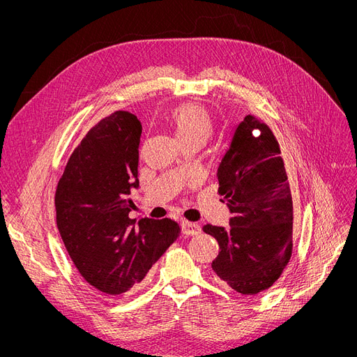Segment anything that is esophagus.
Instances as JSON below:
<instances>
[{
  "label": "esophagus",
  "instance_id": "obj_1",
  "mask_svg": "<svg viewBox=\"0 0 357 357\" xmlns=\"http://www.w3.org/2000/svg\"><path fill=\"white\" fill-rule=\"evenodd\" d=\"M183 231H185V234H188V236H197V234L201 233V226L197 222L185 221L183 222Z\"/></svg>",
  "mask_w": 357,
  "mask_h": 357
}]
</instances>
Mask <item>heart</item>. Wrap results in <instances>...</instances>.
Here are the masks:
<instances>
[{
	"mask_svg": "<svg viewBox=\"0 0 357 357\" xmlns=\"http://www.w3.org/2000/svg\"><path fill=\"white\" fill-rule=\"evenodd\" d=\"M167 120L183 146H202L214 131L213 112L197 102H183L169 109Z\"/></svg>",
	"mask_w": 357,
	"mask_h": 357,
	"instance_id": "obj_1",
	"label": "heart"
}]
</instances>
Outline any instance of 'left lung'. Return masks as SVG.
Instances as JSON below:
<instances>
[{
    "label": "left lung",
    "mask_w": 357,
    "mask_h": 357,
    "mask_svg": "<svg viewBox=\"0 0 357 357\" xmlns=\"http://www.w3.org/2000/svg\"><path fill=\"white\" fill-rule=\"evenodd\" d=\"M218 194L227 202L230 227L202 230L220 246L213 271L221 284L243 295L271 288L292 256L291 179L271 127L246 116L218 167Z\"/></svg>",
    "instance_id": "obj_1"
}]
</instances>
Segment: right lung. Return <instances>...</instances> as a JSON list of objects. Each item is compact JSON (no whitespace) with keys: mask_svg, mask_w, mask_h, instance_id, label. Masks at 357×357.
Listing matches in <instances>:
<instances>
[{"mask_svg":"<svg viewBox=\"0 0 357 357\" xmlns=\"http://www.w3.org/2000/svg\"><path fill=\"white\" fill-rule=\"evenodd\" d=\"M142 124L128 111H114L93 126L72 152L54 194L56 224L63 245L86 282L107 295L140 284L181 236L171 218L128 213L137 188Z\"/></svg>","mask_w":357,"mask_h":357,"instance_id":"obj_1","label":"right lung"}]
</instances>
